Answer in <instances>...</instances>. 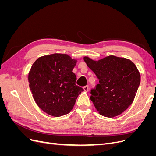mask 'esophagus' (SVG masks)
I'll return each instance as SVG.
<instances>
[{
  "mask_svg": "<svg viewBox=\"0 0 156 156\" xmlns=\"http://www.w3.org/2000/svg\"><path fill=\"white\" fill-rule=\"evenodd\" d=\"M83 89H84V90L85 91V92H88V90H89V87L88 85H87V86L83 87Z\"/></svg>",
  "mask_w": 156,
  "mask_h": 156,
  "instance_id": "esophagus-1",
  "label": "esophagus"
}]
</instances>
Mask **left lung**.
Returning a JSON list of instances; mask_svg holds the SVG:
<instances>
[{"label": "left lung", "instance_id": "8db88e82", "mask_svg": "<svg viewBox=\"0 0 156 156\" xmlns=\"http://www.w3.org/2000/svg\"><path fill=\"white\" fill-rule=\"evenodd\" d=\"M84 60L100 83L90 90V100L100 114L112 118L122 114L133 101L140 83V75L131 60L109 56L94 61Z\"/></svg>", "mask_w": 156, "mask_h": 156}]
</instances>
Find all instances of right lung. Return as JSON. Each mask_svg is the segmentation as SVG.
I'll return each instance as SVG.
<instances>
[{
	"instance_id": "add662e5",
	"label": "right lung",
	"mask_w": 156,
	"mask_h": 156,
	"mask_svg": "<svg viewBox=\"0 0 156 156\" xmlns=\"http://www.w3.org/2000/svg\"><path fill=\"white\" fill-rule=\"evenodd\" d=\"M77 61L67 55L53 54L37 58L29 74L30 91L38 107L58 117L72 111L84 90L76 85L72 72Z\"/></svg>"
}]
</instances>
